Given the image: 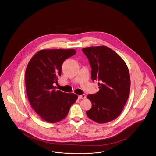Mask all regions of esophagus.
I'll list each match as a JSON object with an SVG mask.
<instances>
[{"mask_svg":"<svg viewBox=\"0 0 156 156\" xmlns=\"http://www.w3.org/2000/svg\"><path fill=\"white\" fill-rule=\"evenodd\" d=\"M86 98V96L85 94H81L78 96V98L79 99H85Z\"/></svg>","mask_w":156,"mask_h":156,"instance_id":"34e87169","label":"esophagus"}]
</instances>
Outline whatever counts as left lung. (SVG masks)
<instances>
[{"instance_id":"8db88e82","label":"left lung","mask_w":156,"mask_h":156,"mask_svg":"<svg viewBox=\"0 0 156 156\" xmlns=\"http://www.w3.org/2000/svg\"><path fill=\"white\" fill-rule=\"evenodd\" d=\"M90 64L92 80L98 81L99 90L89 94L92 108L87 117L98 123H106L122 112L130 92V75L126 64L114 50L105 46L82 49Z\"/></svg>"}]
</instances>
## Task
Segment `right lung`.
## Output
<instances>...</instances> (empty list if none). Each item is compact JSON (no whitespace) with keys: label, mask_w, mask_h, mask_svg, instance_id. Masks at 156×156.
I'll return each mask as SVG.
<instances>
[{"label":"right lung","mask_w":156,"mask_h":156,"mask_svg":"<svg viewBox=\"0 0 156 156\" xmlns=\"http://www.w3.org/2000/svg\"><path fill=\"white\" fill-rule=\"evenodd\" d=\"M75 49L40 50L32 57L25 71L28 100L42 119L55 123L66 117L78 96L56 90L54 83L61 75L64 61L74 55Z\"/></svg>","instance_id":"1"}]
</instances>
